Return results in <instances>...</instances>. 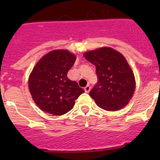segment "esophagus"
Here are the masks:
<instances>
[{
	"label": "esophagus",
	"instance_id": "esophagus-1",
	"mask_svg": "<svg viewBox=\"0 0 160 160\" xmlns=\"http://www.w3.org/2000/svg\"><path fill=\"white\" fill-rule=\"evenodd\" d=\"M90 88H91V87H90V85H87V86H86V87L84 88V90H85V91H86V92L88 93L89 91L90 90Z\"/></svg>",
	"mask_w": 160,
	"mask_h": 160
}]
</instances>
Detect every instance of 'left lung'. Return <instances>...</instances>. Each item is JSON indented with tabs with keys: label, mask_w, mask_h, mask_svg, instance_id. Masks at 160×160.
Here are the masks:
<instances>
[{
	"label": "left lung",
	"mask_w": 160,
	"mask_h": 160,
	"mask_svg": "<svg viewBox=\"0 0 160 160\" xmlns=\"http://www.w3.org/2000/svg\"><path fill=\"white\" fill-rule=\"evenodd\" d=\"M84 57L96 67L98 82L89 94L97 105L110 111L125 107L135 92V79L123 55L102 47L85 53Z\"/></svg>",
	"instance_id": "1"
}]
</instances>
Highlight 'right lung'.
Segmentation results:
<instances>
[{"label": "right lung", "instance_id": "right-lung-1", "mask_svg": "<svg viewBox=\"0 0 160 160\" xmlns=\"http://www.w3.org/2000/svg\"><path fill=\"white\" fill-rule=\"evenodd\" d=\"M76 60L75 55L66 49L48 53L34 66L29 78L32 99L43 111L62 115L70 111L84 90L77 82L67 78Z\"/></svg>", "mask_w": 160, "mask_h": 160}]
</instances>
